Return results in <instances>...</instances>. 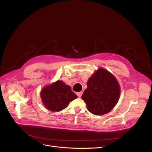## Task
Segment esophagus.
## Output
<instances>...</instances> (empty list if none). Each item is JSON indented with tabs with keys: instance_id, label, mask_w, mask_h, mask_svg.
I'll return each instance as SVG.
<instances>
[{
	"instance_id": "1",
	"label": "esophagus",
	"mask_w": 152,
	"mask_h": 152,
	"mask_svg": "<svg viewBox=\"0 0 152 152\" xmlns=\"http://www.w3.org/2000/svg\"><path fill=\"white\" fill-rule=\"evenodd\" d=\"M82 92H79V93H76V94H77V96L79 97H80L81 96H82Z\"/></svg>"
}]
</instances>
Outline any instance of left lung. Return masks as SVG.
Masks as SVG:
<instances>
[{"mask_svg":"<svg viewBox=\"0 0 152 152\" xmlns=\"http://www.w3.org/2000/svg\"><path fill=\"white\" fill-rule=\"evenodd\" d=\"M120 94L116 78L103 68L96 71L87 82L82 96L88 110L94 115H102L111 111L117 103Z\"/></svg>","mask_w":152,"mask_h":152,"instance_id":"obj_1","label":"left lung"}]
</instances>
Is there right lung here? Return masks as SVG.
<instances>
[{"label": "right lung", "mask_w": 152, "mask_h": 152, "mask_svg": "<svg viewBox=\"0 0 152 152\" xmlns=\"http://www.w3.org/2000/svg\"><path fill=\"white\" fill-rule=\"evenodd\" d=\"M41 100L49 111H61L77 96L72 91L70 86L62 81L58 80L43 88L41 92Z\"/></svg>", "instance_id": "1"}]
</instances>
